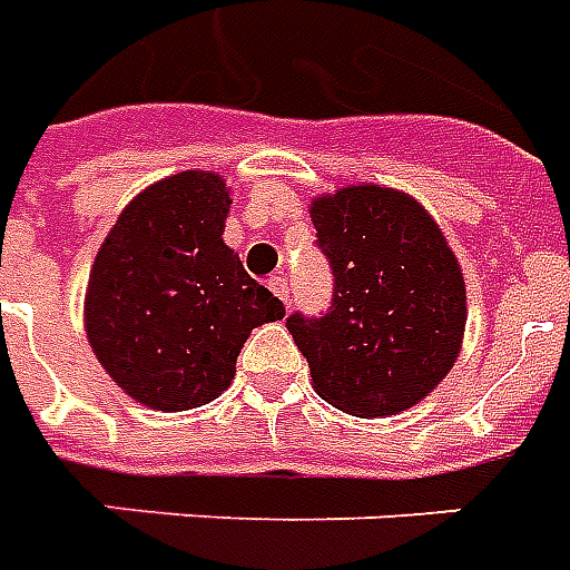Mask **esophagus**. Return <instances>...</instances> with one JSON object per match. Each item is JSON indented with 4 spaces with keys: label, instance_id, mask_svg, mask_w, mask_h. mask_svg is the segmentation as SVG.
<instances>
[{
    "label": "esophagus",
    "instance_id": "34e87169",
    "mask_svg": "<svg viewBox=\"0 0 570 570\" xmlns=\"http://www.w3.org/2000/svg\"><path fill=\"white\" fill-rule=\"evenodd\" d=\"M268 289H272L281 302L289 304V284H286V277H272V281H268Z\"/></svg>",
    "mask_w": 570,
    "mask_h": 570
}]
</instances>
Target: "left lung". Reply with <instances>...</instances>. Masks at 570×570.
<instances>
[{"label":"left lung","instance_id":"8db88e82","mask_svg":"<svg viewBox=\"0 0 570 570\" xmlns=\"http://www.w3.org/2000/svg\"><path fill=\"white\" fill-rule=\"evenodd\" d=\"M311 222L334 272V304L286 328L307 357L313 390L352 416H393L432 393L468 325L459 257L438 222L390 186H343L311 200Z\"/></svg>","mask_w":570,"mask_h":570}]
</instances>
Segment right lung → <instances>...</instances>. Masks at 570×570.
<instances>
[{
  "mask_svg": "<svg viewBox=\"0 0 570 570\" xmlns=\"http://www.w3.org/2000/svg\"><path fill=\"white\" fill-rule=\"evenodd\" d=\"M227 213L222 174H171L124 206L88 275L94 355L127 396L165 414L222 396L250 331L284 320L224 242Z\"/></svg>",
  "mask_w": 570,
  "mask_h": 570,
  "instance_id": "1",
  "label": "right lung"
}]
</instances>
